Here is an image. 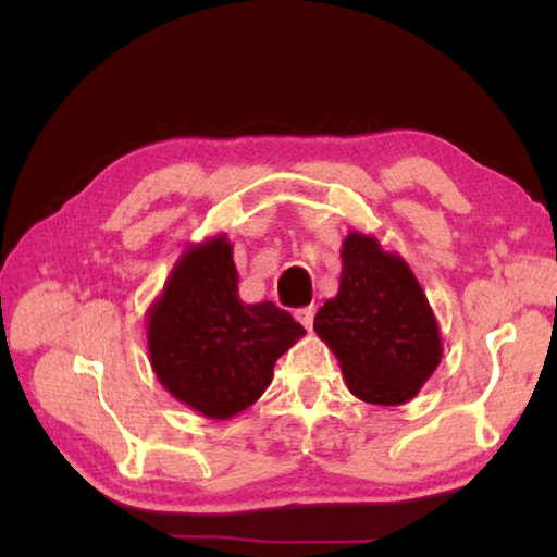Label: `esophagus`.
Here are the masks:
<instances>
[{
  "label": "esophagus",
  "mask_w": 557,
  "mask_h": 557,
  "mask_svg": "<svg viewBox=\"0 0 557 557\" xmlns=\"http://www.w3.org/2000/svg\"><path fill=\"white\" fill-rule=\"evenodd\" d=\"M313 315H315V306H306V309H299V311H297L299 323H301L304 327H309V330H311V325H313Z\"/></svg>",
  "instance_id": "1"
}]
</instances>
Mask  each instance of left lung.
Segmentation results:
<instances>
[{"label":"left lung","mask_w":557,"mask_h":557,"mask_svg":"<svg viewBox=\"0 0 557 557\" xmlns=\"http://www.w3.org/2000/svg\"><path fill=\"white\" fill-rule=\"evenodd\" d=\"M337 297L315 313L313 330L333 349L349 393L369 405H405L443 357L441 327L407 260L371 234L342 242Z\"/></svg>","instance_id":"obj_1"}]
</instances>
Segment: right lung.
<instances>
[{"label":"right lung","instance_id":"add662e5","mask_svg":"<svg viewBox=\"0 0 557 557\" xmlns=\"http://www.w3.org/2000/svg\"><path fill=\"white\" fill-rule=\"evenodd\" d=\"M150 366L182 405L232 419L265 393L306 330L272 301L244 304L227 234L191 244L146 315Z\"/></svg>","mask_w":557,"mask_h":557}]
</instances>
